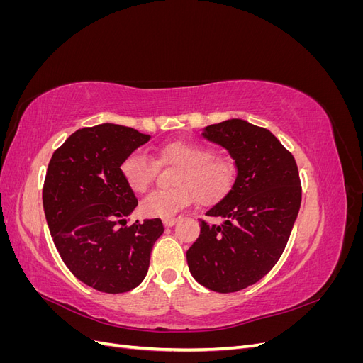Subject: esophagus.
<instances>
[{"instance_id": "obj_1", "label": "esophagus", "mask_w": 363, "mask_h": 363, "mask_svg": "<svg viewBox=\"0 0 363 363\" xmlns=\"http://www.w3.org/2000/svg\"><path fill=\"white\" fill-rule=\"evenodd\" d=\"M175 223H177V218H174V216L163 218V225L164 227H172Z\"/></svg>"}]
</instances>
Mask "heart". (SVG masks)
<instances>
[{
	"label": "heart",
	"instance_id": "1",
	"mask_svg": "<svg viewBox=\"0 0 363 363\" xmlns=\"http://www.w3.org/2000/svg\"><path fill=\"white\" fill-rule=\"evenodd\" d=\"M160 167H177L171 177L174 188L157 191L140 203V212L148 218H167L188 207L192 200L208 206L219 201L232 189L236 167L232 160L215 157L212 148L194 142L175 140L157 150L156 162L144 152H131L121 163V174L136 194L148 191Z\"/></svg>",
	"mask_w": 363,
	"mask_h": 363
}]
</instances>
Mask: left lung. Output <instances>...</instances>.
Here are the masks:
<instances>
[{
  "instance_id": "1",
  "label": "left lung",
  "mask_w": 363,
  "mask_h": 363,
  "mask_svg": "<svg viewBox=\"0 0 363 363\" xmlns=\"http://www.w3.org/2000/svg\"><path fill=\"white\" fill-rule=\"evenodd\" d=\"M203 136L224 147L236 164L235 183L200 223L186 251L194 279L207 289H245L272 269L288 244L301 204V182L291 152L269 130L244 119L207 125Z\"/></svg>"
}]
</instances>
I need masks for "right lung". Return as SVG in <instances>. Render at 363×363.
I'll use <instances>...</instances> for the list:
<instances>
[{
	"label": "right lung",
	"instance_id": "add662e5",
	"mask_svg": "<svg viewBox=\"0 0 363 363\" xmlns=\"http://www.w3.org/2000/svg\"><path fill=\"white\" fill-rule=\"evenodd\" d=\"M150 138L118 124L84 127L48 163L42 201L54 245L74 276L100 292L136 288L163 233L159 218L127 225L138 199L121 163Z\"/></svg>",
	"mask_w": 363,
	"mask_h": 363
}]
</instances>
